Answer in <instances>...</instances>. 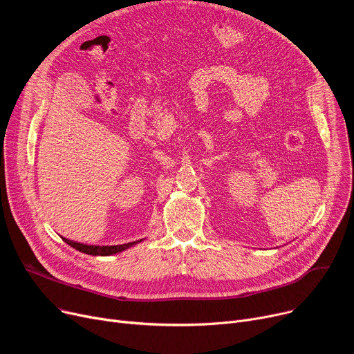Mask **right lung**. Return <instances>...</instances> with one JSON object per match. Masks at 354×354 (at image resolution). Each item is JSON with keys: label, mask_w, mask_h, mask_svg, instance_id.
Wrapping results in <instances>:
<instances>
[{"label": "right lung", "mask_w": 354, "mask_h": 354, "mask_svg": "<svg viewBox=\"0 0 354 354\" xmlns=\"http://www.w3.org/2000/svg\"><path fill=\"white\" fill-rule=\"evenodd\" d=\"M64 243H67L70 247L76 248L80 252L88 254V255H100V257H106V255H113L118 252H122L130 247H133L139 243H142V239L139 241H133V243H127V244H122V245H87V244H82V243H76V241L67 239L64 236H62Z\"/></svg>", "instance_id": "1"}]
</instances>
